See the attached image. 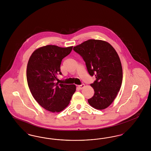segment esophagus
Returning a JSON list of instances; mask_svg holds the SVG:
<instances>
[{
  "mask_svg": "<svg viewBox=\"0 0 151 151\" xmlns=\"http://www.w3.org/2000/svg\"><path fill=\"white\" fill-rule=\"evenodd\" d=\"M84 86H85V85L84 84H83L81 85L78 86V88H79V89H83L84 88Z\"/></svg>",
  "mask_w": 151,
  "mask_h": 151,
  "instance_id": "1",
  "label": "esophagus"
}]
</instances>
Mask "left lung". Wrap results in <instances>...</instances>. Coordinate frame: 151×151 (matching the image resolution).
<instances>
[{"mask_svg":"<svg viewBox=\"0 0 151 151\" xmlns=\"http://www.w3.org/2000/svg\"><path fill=\"white\" fill-rule=\"evenodd\" d=\"M73 50L83 58L89 75L96 78L91 84L94 93L88 99L89 104L97 110L108 108L122 85L123 71L118 54L110 43L99 40H87Z\"/></svg>","mask_w":151,"mask_h":151,"instance_id":"1","label":"left lung"}]
</instances>
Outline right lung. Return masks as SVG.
I'll return each mask as SVG.
<instances>
[{
  "label": "right lung",
  "instance_id": "1",
  "mask_svg": "<svg viewBox=\"0 0 151 151\" xmlns=\"http://www.w3.org/2000/svg\"><path fill=\"white\" fill-rule=\"evenodd\" d=\"M72 47L46 45L37 49L29 58L27 79L30 92L42 108L52 113L63 110L76 91L75 84L55 83L58 75L62 74V60L71 52Z\"/></svg>",
  "mask_w": 151,
  "mask_h": 151
}]
</instances>
